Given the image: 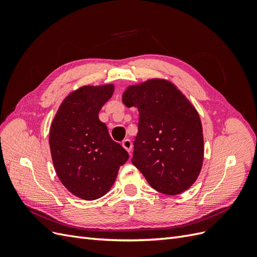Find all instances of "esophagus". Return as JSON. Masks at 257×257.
Here are the masks:
<instances>
[{
  "mask_svg": "<svg viewBox=\"0 0 257 257\" xmlns=\"http://www.w3.org/2000/svg\"><path fill=\"white\" fill-rule=\"evenodd\" d=\"M122 146H123L124 149H125L128 153H131L132 147H133V145H132V142L130 141V139H124V141L122 142Z\"/></svg>",
  "mask_w": 257,
  "mask_h": 257,
  "instance_id": "obj_1",
  "label": "esophagus"
}]
</instances>
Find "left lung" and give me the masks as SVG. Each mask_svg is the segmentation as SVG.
<instances>
[{"label": "left lung", "mask_w": 257, "mask_h": 257, "mask_svg": "<svg viewBox=\"0 0 257 257\" xmlns=\"http://www.w3.org/2000/svg\"><path fill=\"white\" fill-rule=\"evenodd\" d=\"M122 100L139 111L132 163L160 193L178 195L188 190L204 160L203 126L195 107L165 79L130 85Z\"/></svg>", "instance_id": "obj_1"}]
</instances>
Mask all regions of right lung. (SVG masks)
<instances>
[{
    "instance_id": "1",
    "label": "right lung",
    "mask_w": 257,
    "mask_h": 257,
    "mask_svg": "<svg viewBox=\"0 0 257 257\" xmlns=\"http://www.w3.org/2000/svg\"><path fill=\"white\" fill-rule=\"evenodd\" d=\"M113 84L83 85L65 97L50 126L49 145L56 173L75 196L94 200L110 190L128 160L113 142L98 112L112 96Z\"/></svg>"
}]
</instances>
